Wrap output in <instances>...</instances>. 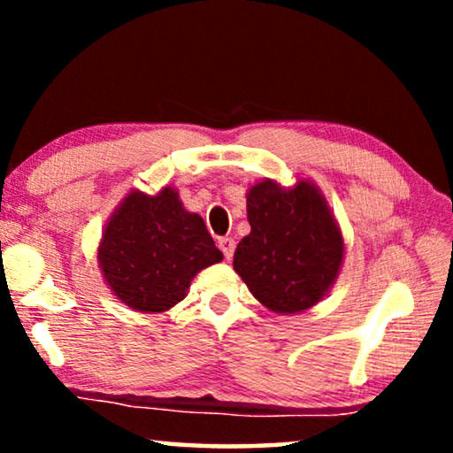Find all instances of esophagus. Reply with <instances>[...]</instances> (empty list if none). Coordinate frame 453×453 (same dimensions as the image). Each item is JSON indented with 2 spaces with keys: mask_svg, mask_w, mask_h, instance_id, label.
<instances>
[{
  "mask_svg": "<svg viewBox=\"0 0 453 453\" xmlns=\"http://www.w3.org/2000/svg\"><path fill=\"white\" fill-rule=\"evenodd\" d=\"M219 247H220V251L225 253V257L231 259L233 253H234V239H231V237H220V239H219Z\"/></svg>",
  "mask_w": 453,
  "mask_h": 453,
  "instance_id": "34e87169",
  "label": "esophagus"
}]
</instances>
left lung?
Returning <instances> with one entry per match:
<instances>
[{"label": "left lung", "mask_w": 453, "mask_h": 453, "mask_svg": "<svg viewBox=\"0 0 453 453\" xmlns=\"http://www.w3.org/2000/svg\"><path fill=\"white\" fill-rule=\"evenodd\" d=\"M251 233L233 265L259 303L276 313L313 307L342 264L344 243L324 197L311 183L293 189L264 181L247 196Z\"/></svg>", "instance_id": "8db88e82"}]
</instances>
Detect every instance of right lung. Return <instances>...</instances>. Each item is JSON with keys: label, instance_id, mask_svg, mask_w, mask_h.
Segmentation results:
<instances>
[{"label": "right lung", "instance_id": "1", "mask_svg": "<svg viewBox=\"0 0 453 453\" xmlns=\"http://www.w3.org/2000/svg\"><path fill=\"white\" fill-rule=\"evenodd\" d=\"M200 214L185 212L177 191H134L104 228L98 262L109 287L135 311H166L202 268L220 262Z\"/></svg>", "mask_w": 453, "mask_h": 453}]
</instances>
